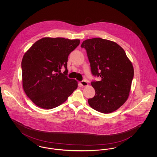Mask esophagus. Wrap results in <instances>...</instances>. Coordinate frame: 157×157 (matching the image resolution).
Instances as JSON below:
<instances>
[{
	"label": "esophagus",
	"instance_id": "34e87169",
	"mask_svg": "<svg viewBox=\"0 0 157 157\" xmlns=\"http://www.w3.org/2000/svg\"><path fill=\"white\" fill-rule=\"evenodd\" d=\"M79 83H80V85H81L82 86H86L88 85V82H86V81H81V82H79Z\"/></svg>",
	"mask_w": 157,
	"mask_h": 157
}]
</instances>
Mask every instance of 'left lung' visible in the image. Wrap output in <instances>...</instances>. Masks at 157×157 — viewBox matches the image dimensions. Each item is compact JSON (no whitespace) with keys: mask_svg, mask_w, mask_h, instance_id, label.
<instances>
[{"mask_svg":"<svg viewBox=\"0 0 157 157\" xmlns=\"http://www.w3.org/2000/svg\"><path fill=\"white\" fill-rule=\"evenodd\" d=\"M81 46L86 51L92 75L101 78L91 82L95 95L88 99L90 106L104 113L117 110L129 97L134 78L131 62L120 45L109 40L86 39Z\"/></svg>","mask_w":157,"mask_h":157,"instance_id":"obj_1","label":"left lung"}]
</instances>
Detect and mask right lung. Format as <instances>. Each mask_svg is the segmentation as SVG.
<instances>
[{
  "instance_id": "right-lung-1",
  "label": "right lung",
  "mask_w": 157,
  "mask_h": 157,
  "mask_svg": "<svg viewBox=\"0 0 157 157\" xmlns=\"http://www.w3.org/2000/svg\"><path fill=\"white\" fill-rule=\"evenodd\" d=\"M79 39L44 37L25 53L22 60L23 88L37 106L46 109L59 106L78 88L67 77V58ZM66 68L62 74L60 69Z\"/></svg>"
}]
</instances>
